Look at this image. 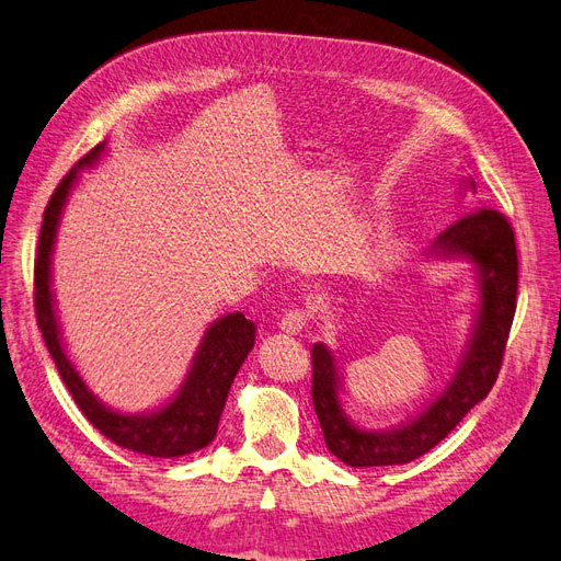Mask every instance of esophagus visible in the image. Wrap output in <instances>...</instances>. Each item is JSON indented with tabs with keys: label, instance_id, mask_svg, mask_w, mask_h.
<instances>
[{
	"label": "esophagus",
	"instance_id": "esophagus-1",
	"mask_svg": "<svg viewBox=\"0 0 561 561\" xmlns=\"http://www.w3.org/2000/svg\"><path fill=\"white\" fill-rule=\"evenodd\" d=\"M307 322H309V313L307 311L293 309V311H287L280 318V330L287 332V334H299L304 328H307Z\"/></svg>",
	"mask_w": 561,
	"mask_h": 561
}]
</instances>
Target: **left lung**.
I'll return each instance as SVG.
<instances>
[{"instance_id": "8db88e82", "label": "left lung", "mask_w": 561, "mask_h": 561, "mask_svg": "<svg viewBox=\"0 0 561 561\" xmlns=\"http://www.w3.org/2000/svg\"><path fill=\"white\" fill-rule=\"evenodd\" d=\"M474 190V184L470 182ZM435 257H466L480 274V313L472 336L447 388L407 426L393 431H363L346 419L339 400L342 377L328 346L311 351V398L328 449L353 468L398 466L431 451L458 426L474 404L489 396L501 371L507 334L517 309V248L515 231L494 208H472L437 236Z\"/></svg>"}]
</instances>
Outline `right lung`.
Listing matches in <instances>:
<instances>
[{"mask_svg":"<svg viewBox=\"0 0 561 561\" xmlns=\"http://www.w3.org/2000/svg\"><path fill=\"white\" fill-rule=\"evenodd\" d=\"M103 149L105 145L93 147L89 154L60 180L44 210L35 260L37 325L42 330L50 358H54L77 407L100 433L112 439L114 445L157 458L194 454L203 447H208L217 435V423L219 416H222L233 377L239 375L243 360L254 346L252 320H248L239 311L215 320L208 332L203 334V342L194 355L190 375H186L178 396L168 404H163L159 412L151 414H118L110 410V407L100 402L87 388V383L81 381L79 371L70 360H67V353L62 348L54 309V295H50V252H54L60 213L67 194H70L77 180V173L83 165L93 163L103 154Z\"/></svg>","mask_w":561,"mask_h":561,"instance_id":"add662e5","label":"right lung"}]
</instances>
